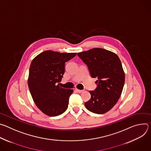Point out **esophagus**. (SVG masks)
<instances>
[{
  "mask_svg": "<svg viewBox=\"0 0 151 151\" xmlns=\"http://www.w3.org/2000/svg\"><path fill=\"white\" fill-rule=\"evenodd\" d=\"M76 91L79 93H81L83 91V90H78V89H76Z\"/></svg>",
  "mask_w": 151,
  "mask_h": 151,
  "instance_id": "esophagus-1",
  "label": "esophagus"
}]
</instances>
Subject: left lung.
Here are the masks:
<instances>
[{"label": "left lung", "instance_id": "8db88e82", "mask_svg": "<svg viewBox=\"0 0 151 151\" xmlns=\"http://www.w3.org/2000/svg\"><path fill=\"white\" fill-rule=\"evenodd\" d=\"M87 66L90 75L97 78V87L90 91L91 99L85 103L91 112L103 114L117 103L122 91L125 74L120 59L115 53L103 48H94L78 53Z\"/></svg>", "mask_w": 151, "mask_h": 151}]
</instances>
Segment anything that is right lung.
<instances>
[{"mask_svg": "<svg viewBox=\"0 0 151 151\" xmlns=\"http://www.w3.org/2000/svg\"><path fill=\"white\" fill-rule=\"evenodd\" d=\"M76 53H60L45 51L32 61L28 85L32 97L38 108L45 114L56 116L68 107L73 90L59 86L65 72V63Z\"/></svg>", "mask_w": 151, "mask_h": 151, "instance_id": "right-lung-1", "label": "right lung"}]
</instances>
